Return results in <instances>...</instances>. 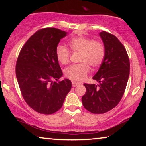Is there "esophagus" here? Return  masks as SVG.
Instances as JSON below:
<instances>
[{"label": "esophagus", "mask_w": 146, "mask_h": 146, "mask_svg": "<svg viewBox=\"0 0 146 146\" xmlns=\"http://www.w3.org/2000/svg\"><path fill=\"white\" fill-rule=\"evenodd\" d=\"M78 84H79V83L76 82H75V81H72V87L77 86L78 85Z\"/></svg>", "instance_id": "esophagus-1"}]
</instances>
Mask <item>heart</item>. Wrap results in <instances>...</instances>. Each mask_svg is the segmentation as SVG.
Returning a JSON list of instances; mask_svg holds the SVG:
<instances>
[{"label":"heart","mask_w":146,"mask_h":146,"mask_svg":"<svg viewBox=\"0 0 146 146\" xmlns=\"http://www.w3.org/2000/svg\"><path fill=\"white\" fill-rule=\"evenodd\" d=\"M70 48L73 52H80L81 63L72 65L65 70V76L74 81H82L86 77L90 71V66L98 68L103 62L105 56V48L99 41H93L84 36H74L68 41ZM70 52L66 47L58 45L56 48V56L62 64L70 62Z\"/></svg>","instance_id":"heart-1"}]
</instances>
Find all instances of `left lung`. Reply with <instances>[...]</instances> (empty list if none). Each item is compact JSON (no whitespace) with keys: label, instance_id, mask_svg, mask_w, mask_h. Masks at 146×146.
<instances>
[{"label":"left lung","instance_id":"8db88e82","mask_svg":"<svg viewBox=\"0 0 146 146\" xmlns=\"http://www.w3.org/2000/svg\"><path fill=\"white\" fill-rule=\"evenodd\" d=\"M105 48L103 62L93 77L98 84H84L86 88L82 98L84 107L92 113H104L121 100L128 80L130 64L123 45L114 35L100 33Z\"/></svg>","mask_w":146,"mask_h":146}]
</instances>
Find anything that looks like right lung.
<instances>
[{"instance_id":"obj_1","label":"right lung","mask_w":146,"mask_h":146,"mask_svg":"<svg viewBox=\"0 0 146 146\" xmlns=\"http://www.w3.org/2000/svg\"><path fill=\"white\" fill-rule=\"evenodd\" d=\"M67 33L45 28L32 35L22 48L16 64V76L21 94L32 109L52 114L62 106L72 88L68 79L58 81L63 74L56 48Z\"/></svg>"}]
</instances>
